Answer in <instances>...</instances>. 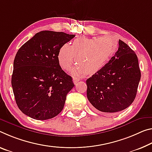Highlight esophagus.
I'll return each instance as SVG.
<instances>
[{
  "label": "esophagus",
  "mask_w": 152,
  "mask_h": 152,
  "mask_svg": "<svg viewBox=\"0 0 152 152\" xmlns=\"http://www.w3.org/2000/svg\"><path fill=\"white\" fill-rule=\"evenodd\" d=\"M79 80H80V78H76V77H74V78H73V82H74V83L75 84V85L77 83H78Z\"/></svg>",
  "instance_id": "1"
}]
</instances>
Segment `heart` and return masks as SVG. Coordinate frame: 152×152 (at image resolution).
Instances as JSON below:
<instances>
[{"label":"heart","mask_w":152,"mask_h":152,"mask_svg":"<svg viewBox=\"0 0 152 152\" xmlns=\"http://www.w3.org/2000/svg\"><path fill=\"white\" fill-rule=\"evenodd\" d=\"M117 49V42L110 37H79L71 45H62L58 53L59 63L64 69L70 67L76 59L78 64L72 69L74 75L94 74L105 66Z\"/></svg>","instance_id":"1"}]
</instances>
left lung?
I'll return each instance as SVG.
<instances>
[{"mask_svg":"<svg viewBox=\"0 0 152 152\" xmlns=\"http://www.w3.org/2000/svg\"><path fill=\"white\" fill-rule=\"evenodd\" d=\"M118 49L105 66L86 80V95L97 110L115 113L131 105L141 79L137 55L119 40Z\"/></svg>","mask_w":152,"mask_h":152,"instance_id":"left-lung-1","label":"left lung"}]
</instances>
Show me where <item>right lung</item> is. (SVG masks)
I'll list each match as a JSON object with an SVG mask.
<instances>
[{
	"label": "right lung",
	"mask_w": 152,
	"mask_h": 152,
	"mask_svg": "<svg viewBox=\"0 0 152 152\" xmlns=\"http://www.w3.org/2000/svg\"><path fill=\"white\" fill-rule=\"evenodd\" d=\"M74 37L61 32L41 31L18 50L11 85L17 105L24 114L44 120L63 110L67 94L74 85L60 67L58 53Z\"/></svg>",
	"instance_id": "1"
}]
</instances>
